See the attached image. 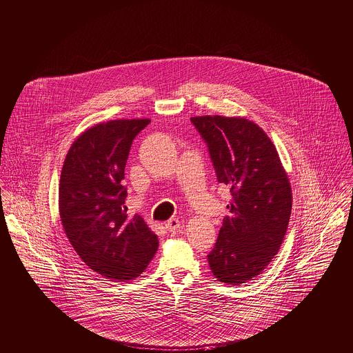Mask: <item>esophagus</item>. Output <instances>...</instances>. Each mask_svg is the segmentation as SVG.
Returning a JSON list of instances; mask_svg holds the SVG:
<instances>
[{"instance_id":"34e87169","label":"esophagus","mask_w":353,"mask_h":353,"mask_svg":"<svg viewBox=\"0 0 353 353\" xmlns=\"http://www.w3.org/2000/svg\"><path fill=\"white\" fill-rule=\"evenodd\" d=\"M180 227H181V223H180L177 219H169V220L165 223V228H166L169 232H176Z\"/></svg>"}]
</instances>
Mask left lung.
Here are the masks:
<instances>
[{
  "label": "left lung",
  "instance_id": "left-lung-1",
  "mask_svg": "<svg viewBox=\"0 0 353 353\" xmlns=\"http://www.w3.org/2000/svg\"><path fill=\"white\" fill-rule=\"evenodd\" d=\"M191 123L208 147L217 181L231 192L209 268L219 281L240 285L279 252L291 216V185L274 144L256 123L217 114L191 117Z\"/></svg>",
  "mask_w": 353,
  "mask_h": 353
}]
</instances>
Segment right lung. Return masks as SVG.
<instances>
[{"label":"right lung","mask_w":353,"mask_h":353,"mask_svg":"<svg viewBox=\"0 0 353 353\" xmlns=\"http://www.w3.org/2000/svg\"><path fill=\"white\" fill-rule=\"evenodd\" d=\"M150 119L110 121L85 130L70 147L59 181V214L81 261L109 280H133L158 251V237L125 205V168Z\"/></svg>","instance_id":"add662e5"}]
</instances>
